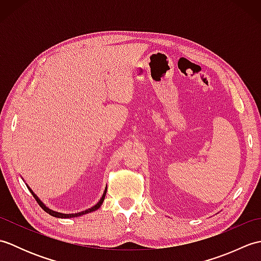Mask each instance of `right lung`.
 <instances>
[{"mask_svg": "<svg viewBox=\"0 0 261 261\" xmlns=\"http://www.w3.org/2000/svg\"><path fill=\"white\" fill-rule=\"evenodd\" d=\"M27 187L29 188V191L31 192V194L33 195V197H35V199L36 201L38 202V204L40 205V207L45 211V212H47L48 214H50V215H53V216H55V218H60V219H69V218H77V216H81V215H84V214H87V213H91V212H94V211H96L97 208H99V206H101V205L103 204V201H104V198H105V194H107V190H108V187H105V191H104V193H103V195H102V197H101V199H99V201L97 202V204H95L94 205V206H92L91 208H87V210H85V211H82V212H79V213H71V214H65V213H60V212H56V211H53V210H50L49 207H47L45 204H43L42 202H41V199L39 198L35 193H33V191L31 190V188L27 185Z\"/></svg>", "mask_w": 261, "mask_h": 261, "instance_id": "right-lung-1", "label": "right lung"}]
</instances>
